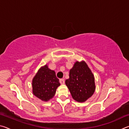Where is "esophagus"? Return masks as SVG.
Here are the masks:
<instances>
[{
    "label": "esophagus",
    "mask_w": 129,
    "mask_h": 129,
    "mask_svg": "<svg viewBox=\"0 0 129 129\" xmlns=\"http://www.w3.org/2000/svg\"><path fill=\"white\" fill-rule=\"evenodd\" d=\"M60 82L61 84H64L65 83L64 79H63V78H61V79H60Z\"/></svg>",
    "instance_id": "1"
}]
</instances>
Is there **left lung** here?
I'll list each match as a JSON object with an SVG mask.
<instances>
[{"instance_id":"8db88e82","label":"left lung","mask_w":129,"mask_h":129,"mask_svg":"<svg viewBox=\"0 0 129 129\" xmlns=\"http://www.w3.org/2000/svg\"><path fill=\"white\" fill-rule=\"evenodd\" d=\"M65 84L73 99L79 102L86 101L93 94L95 89L93 74L84 61L75 63Z\"/></svg>"}]
</instances>
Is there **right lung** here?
Listing matches in <instances>:
<instances>
[{"mask_svg":"<svg viewBox=\"0 0 129 129\" xmlns=\"http://www.w3.org/2000/svg\"><path fill=\"white\" fill-rule=\"evenodd\" d=\"M34 94L43 101H48L53 97L56 89L60 85L55 72L47 65L41 67L32 80Z\"/></svg>","mask_w":129,"mask_h":129,"instance_id":"right-lung-1","label":"right lung"}]
</instances>
